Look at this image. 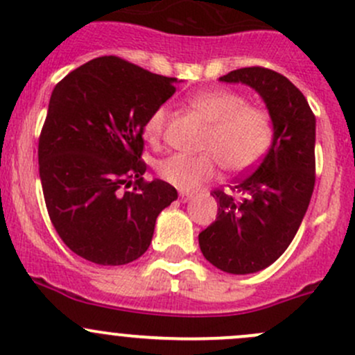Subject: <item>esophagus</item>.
Listing matches in <instances>:
<instances>
[{
	"label": "esophagus",
	"mask_w": 355,
	"mask_h": 355,
	"mask_svg": "<svg viewBox=\"0 0 355 355\" xmlns=\"http://www.w3.org/2000/svg\"><path fill=\"white\" fill-rule=\"evenodd\" d=\"M179 198H181V202H189V200H191L193 198V195H191V193H184V191H182V193H179Z\"/></svg>",
	"instance_id": "obj_1"
}]
</instances>
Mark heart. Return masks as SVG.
I'll return each instance as SVG.
<instances>
[{
	"label": "heart",
	"mask_w": 355,
	"mask_h": 355,
	"mask_svg": "<svg viewBox=\"0 0 355 355\" xmlns=\"http://www.w3.org/2000/svg\"><path fill=\"white\" fill-rule=\"evenodd\" d=\"M189 107L208 123L200 155L174 153L160 160V179L182 191H191L217 174L218 162L227 173H246L257 167L273 144V121L266 109L248 104L243 94L214 89L195 94ZM169 109L160 105L145 121L144 133L150 144H159L166 133Z\"/></svg>",
	"instance_id": "b5f03b06"
}]
</instances>
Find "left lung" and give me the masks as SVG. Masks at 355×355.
Wrapping results in <instances>:
<instances>
[{"label":"left lung","instance_id":"1","mask_svg":"<svg viewBox=\"0 0 355 355\" xmlns=\"http://www.w3.org/2000/svg\"><path fill=\"white\" fill-rule=\"evenodd\" d=\"M218 80L257 90L273 121L270 152L229 191H211L218 203L217 218L198 236L200 250L211 265L246 275L282 257L304 218L316 178V119L301 90L273 69L239 68Z\"/></svg>","mask_w":355,"mask_h":355}]
</instances>
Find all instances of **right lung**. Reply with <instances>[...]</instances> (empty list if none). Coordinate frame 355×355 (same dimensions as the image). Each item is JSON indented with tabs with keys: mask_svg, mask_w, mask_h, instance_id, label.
<instances>
[{
	"mask_svg": "<svg viewBox=\"0 0 355 355\" xmlns=\"http://www.w3.org/2000/svg\"><path fill=\"white\" fill-rule=\"evenodd\" d=\"M176 82L102 56L54 87L39 176L51 222L78 257L104 266L135 261L150 246L160 211L178 198L169 182L145 181L141 160L145 121Z\"/></svg>",
	"mask_w": 355,
	"mask_h": 355,
	"instance_id": "obj_1",
	"label": "right lung"
}]
</instances>
